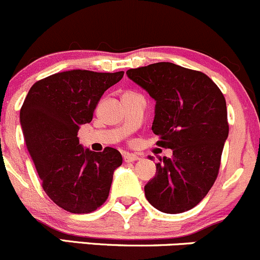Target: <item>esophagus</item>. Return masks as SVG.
<instances>
[{"label": "esophagus", "instance_id": "1", "mask_svg": "<svg viewBox=\"0 0 260 260\" xmlns=\"http://www.w3.org/2000/svg\"><path fill=\"white\" fill-rule=\"evenodd\" d=\"M123 159H124V162H135V160L139 159V157L137 154H133V153H124Z\"/></svg>", "mask_w": 260, "mask_h": 260}]
</instances>
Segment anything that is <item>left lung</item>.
<instances>
[{
    "instance_id": "left-lung-1",
    "label": "left lung",
    "mask_w": 260,
    "mask_h": 260,
    "mask_svg": "<svg viewBox=\"0 0 260 260\" xmlns=\"http://www.w3.org/2000/svg\"><path fill=\"white\" fill-rule=\"evenodd\" d=\"M127 76L155 101L157 146L173 151L155 165L144 187L147 201L168 214L194 208L219 172L229 133L225 98L207 75L171 62L132 68Z\"/></svg>"
}]
</instances>
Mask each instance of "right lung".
<instances>
[{
	"label": "right lung",
	"mask_w": 260,
	"mask_h": 260,
	"mask_svg": "<svg viewBox=\"0 0 260 260\" xmlns=\"http://www.w3.org/2000/svg\"><path fill=\"white\" fill-rule=\"evenodd\" d=\"M123 75L86 70L54 73L37 81L24 98L20 121L27 149L46 194L70 213H91L102 206L113 172L122 165L117 149H84L77 133L92 121L102 94Z\"/></svg>",
	"instance_id": "1"
}]
</instances>
